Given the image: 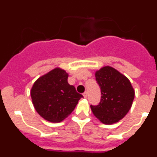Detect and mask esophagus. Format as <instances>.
Instances as JSON below:
<instances>
[{
    "label": "esophagus",
    "instance_id": "34e87169",
    "mask_svg": "<svg viewBox=\"0 0 157 157\" xmlns=\"http://www.w3.org/2000/svg\"><path fill=\"white\" fill-rule=\"evenodd\" d=\"M87 96H88V94H87V92H84V94H83V97H84L85 98H86Z\"/></svg>",
    "mask_w": 157,
    "mask_h": 157
}]
</instances>
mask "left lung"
I'll return each mask as SVG.
<instances>
[{"instance_id":"8db88e82","label":"left lung","mask_w":157,"mask_h":157,"mask_svg":"<svg viewBox=\"0 0 157 157\" xmlns=\"http://www.w3.org/2000/svg\"><path fill=\"white\" fill-rule=\"evenodd\" d=\"M96 81L101 87V99L97 106L90 105L94 116L104 124L122 120L132 106L134 90L130 80L110 66L97 71Z\"/></svg>"}]
</instances>
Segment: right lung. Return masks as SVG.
Wrapping results in <instances>:
<instances>
[{"mask_svg": "<svg viewBox=\"0 0 157 157\" xmlns=\"http://www.w3.org/2000/svg\"><path fill=\"white\" fill-rule=\"evenodd\" d=\"M68 74L59 67L38 78L30 90L32 103L45 120L59 123L73 112L83 97L67 82Z\"/></svg>", "mask_w": 157, "mask_h": 157, "instance_id": "obj_1", "label": "right lung"}]
</instances>
